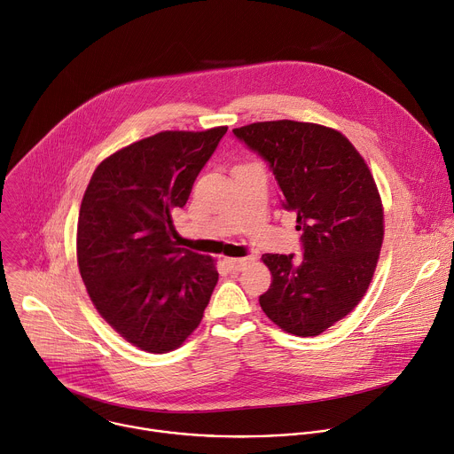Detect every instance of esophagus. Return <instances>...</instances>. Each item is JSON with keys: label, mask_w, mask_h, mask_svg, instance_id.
<instances>
[{"label": "esophagus", "mask_w": 454, "mask_h": 454, "mask_svg": "<svg viewBox=\"0 0 454 454\" xmlns=\"http://www.w3.org/2000/svg\"><path fill=\"white\" fill-rule=\"evenodd\" d=\"M249 262H251L249 256H244V258H226V266L230 268V271H240Z\"/></svg>", "instance_id": "esophagus-1"}]
</instances>
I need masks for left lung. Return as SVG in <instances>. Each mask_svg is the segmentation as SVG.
I'll return each mask as SVG.
<instances>
[{
    "label": "left lung",
    "mask_w": 454,
    "mask_h": 454,
    "mask_svg": "<svg viewBox=\"0 0 454 454\" xmlns=\"http://www.w3.org/2000/svg\"><path fill=\"white\" fill-rule=\"evenodd\" d=\"M233 135L270 165L301 231V261L262 256L273 282L258 301L286 333L317 336L359 303L373 277L384 235L375 181L356 147L329 127L277 120Z\"/></svg>",
    "instance_id": "1"
}]
</instances>
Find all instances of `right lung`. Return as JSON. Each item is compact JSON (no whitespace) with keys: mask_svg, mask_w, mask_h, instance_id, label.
I'll use <instances>...</instances> for the list:
<instances>
[{"mask_svg":"<svg viewBox=\"0 0 454 454\" xmlns=\"http://www.w3.org/2000/svg\"><path fill=\"white\" fill-rule=\"evenodd\" d=\"M228 127L165 131L111 154L91 176L77 226L79 270L109 325L163 354L201 323L219 273L210 256L179 247L174 212Z\"/></svg>","mask_w":454,"mask_h":454,"instance_id":"obj_1","label":"right lung"}]
</instances>
